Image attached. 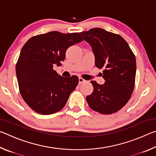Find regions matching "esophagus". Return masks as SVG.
I'll return each mask as SVG.
<instances>
[{
    "label": "esophagus",
    "instance_id": "1",
    "mask_svg": "<svg viewBox=\"0 0 156 156\" xmlns=\"http://www.w3.org/2000/svg\"><path fill=\"white\" fill-rule=\"evenodd\" d=\"M85 81H86V80H84V79H83V78H79V84L83 83H84V82H85Z\"/></svg>",
    "mask_w": 156,
    "mask_h": 156
}]
</instances>
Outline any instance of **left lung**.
<instances>
[{
	"instance_id": "1",
	"label": "left lung",
	"mask_w": 156,
	"mask_h": 156,
	"mask_svg": "<svg viewBox=\"0 0 156 156\" xmlns=\"http://www.w3.org/2000/svg\"><path fill=\"white\" fill-rule=\"evenodd\" d=\"M80 34L92 47L95 65L103 68L104 84L92 80L94 91L87 96L91 109L102 114H112L127 103L135 86V55L122 36L101 28Z\"/></svg>"
}]
</instances>
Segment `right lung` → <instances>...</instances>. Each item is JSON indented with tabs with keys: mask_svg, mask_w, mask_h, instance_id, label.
I'll return each mask as SVG.
<instances>
[{
	"mask_svg": "<svg viewBox=\"0 0 156 156\" xmlns=\"http://www.w3.org/2000/svg\"><path fill=\"white\" fill-rule=\"evenodd\" d=\"M79 33L54 31L26 42L16 65L21 96L31 109L42 115L61 110L78 84V78H64L53 66L61 65L69 47L83 41Z\"/></svg>",
	"mask_w": 156,
	"mask_h": 156,
	"instance_id": "obj_1",
	"label": "right lung"
}]
</instances>
